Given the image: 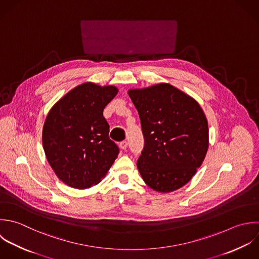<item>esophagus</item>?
<instances>
[{"instance_id": "obj_1", "label": "esophagus", "mask_w": 259, "mask_h": 259, "mask_svg": "<svg viewBox=\"0 0 259 259\" xmlns=\"http://www.w3.org/2000/svg\"><path fill=\"white\" fill-rule=\"evenodd\" d=\"M119 146H120V148L121 149H123V150H125L126 148H127V146H128V142L126 141V140H124V141H122V142H120V144H119Z\"/></svg>"}]
</instances>
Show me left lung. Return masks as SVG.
<instances>
[{
	"instance_id": "8db88e82",
	"label": "left lung",
	"mask_w": 259,
	"mask_h": 259,
	"mask_svg": "<svg viewBox=\"0 0 259 259\" xmlns=\"http://www.w3.org/2000/svg\"><path fill=\"white\" fill-rule=\"evenodd\" d=\"M144 136L137 161L144 183L159 193L187 185L209 148V127L200 104L178 88L160 82L128 91Z\"/></svg>"
}]
</instances>
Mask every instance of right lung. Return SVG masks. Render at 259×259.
Wrapping results in <instances>:
<instances>
[{"label": "right lung", "mask_w": 259, "mask_h": 259, "mask_svg": "<svg viewBox=\"0 0 259 259\" xmlns=\"http://www.w3.org/2000/svg\"><path fill=\"white\" fill-rule=\"evenodd\" d=\"M118 94L114 85L87 81L76 85L50 109L42 130L45 156L56 177L68 187L98 185L118 156L109 138L105 107Z\"/></svg>", "instance_id": "add662e5"}]
</instances>
